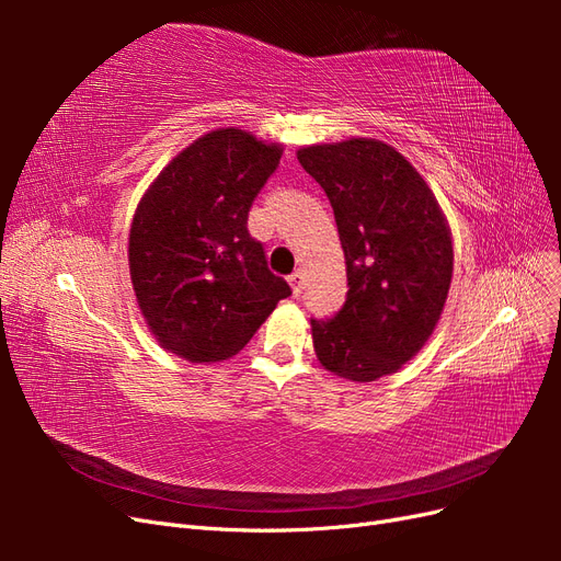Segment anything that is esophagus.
<instances>
[{
    "label": "esophagus",
    "mask_w": 561,
    "mask_h": 561,
    "mask_svg": "<svg viewBox=\"0 0 561 561\" xmlns=\"http://www.w3.org/2000/svg\"><path fill=\"white\" fill-rule=\"evenodd\" d=\"M287 283H290L295 297H299L301 290H304V274H301V271H295V274L287 276Z\"/></svg>",
    "instance_id": "obj_1"
}]
</instances>
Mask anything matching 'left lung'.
Masks as SVG:
<instances>
[{
	"label": "left lung",
	"mask_w": 561,
	"mask_h": 561,
	"mask_svg": "<svg viewBox=\"0 0 561 561\" xmlns=\"http://www.w3.org/2000/svg\"><path fill=\"white\" fill-rule=\"evenodd\" d=\"M297 159L328 194L348 293L332 318H311L320 365L348 381L393 375L428 342L454 271L447 219L416 168L390 145L351 138Z\"/></svg>",
	"instance_id": "left-lung-1"
}]
</instances>
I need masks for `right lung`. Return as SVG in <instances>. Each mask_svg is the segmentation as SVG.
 <instances>
[{
	"label": "right lung",
	"mask_w": 561,
	"mask_h": 561,
	"mask_svg": "<svg viewBox=\"0 0 561 561\" xmlns=\"http://www.w3.org/2000/svg\"><path fill=\"white\" fill-rule=\"evenodd\" d=\"M280 154L241 128L210 130L163 168L135 210L133 290L157 342L184 360L231 358L293 295L248 231Z\"/></svg>",
	"instance_id": "add662e5"
}]
</instances>
